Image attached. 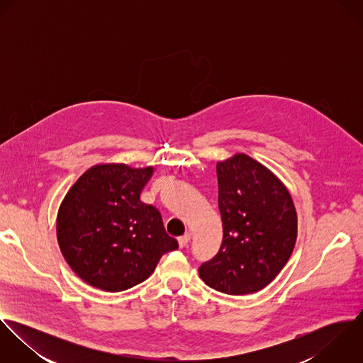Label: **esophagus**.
<instances>
[{
	"mask_svg": "<svg viewBox=\"0 0 363 363\" xmlns=\"http://www.w3.org/2000/svg\"><path fill=\"white\" fill-rule=\"evenodd\" d=\"M177 242H179V246L183 249V247H186L187 245H189V242H190V233H184L183 236H180L179 239H177Z\"/></svg>",
	"mask_w": 363,
	"mask_h": 363,
	"instance_id": "34e87169",
	"label": "esophagus"
}]
</instances>
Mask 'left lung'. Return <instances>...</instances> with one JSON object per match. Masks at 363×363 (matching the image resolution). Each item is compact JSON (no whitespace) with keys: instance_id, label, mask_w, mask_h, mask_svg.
Here are the masks:
<instances>
[{"instance_id":"1","label":"left lung","mask_w":363,"mask_h":363,"mask_svg":"<svg viewBox=\"0 0 363 363\" xmlns=\"http://www.w3.org/2000/svg\"><path fill=\"white\" fill-rule=\"evenodd\" d=\"M223 239L218 255L199 268L203 281L228 295L267 286L291 257L298 219L286 187L245 154L216 163Z\"/></svg>"}]
</instances>
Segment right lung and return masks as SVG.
<instances>
[{"mask_svg":"<svg viewBox=\"0 0 363 363\" xmlns=\"http://www.w3.org/2000/svg\"><path fill=\"white\" fill-rule=\"evenodd\" d=\"M154 169L98 164L69 189L57 215L68 265L89 285L120 292L145 281L160 257L179 249L160 212L140 200Z\"/></svg>","mask_w":363,"mask_h":363,"instance_id":"add662e5","label":"right lung"}]
</instances>
